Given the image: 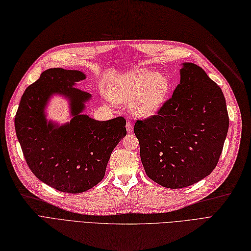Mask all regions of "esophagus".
I'll return each instance as SVG.
<instances>
[{
  "label": "esophagus",
  "instance_id": "34e87169",
  "mask_svg": "<svg viewBox=\"0 0 251 251\" xmlns=\"http://www.w3.org/2000/svg\"><path fill=\"white\" fill-rule=\"evenodd\" d=\"M126 129H127V132H129V133L133 131V125L130 121H128V122L126 123Z\"/></svg>",
  "mask_w": 251,
  "mask_h": 251
}]
</instances>
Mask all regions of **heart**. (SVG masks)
<instances>
[{
    "instance_id": "heart-1",
    "label": "heart",
    "mask_w": 251,
    "mask_h": 251,
    "mask_svg": "<svg viewBox=\"0 0 251 251\" xmlns=\"http://www.w3.org/2000/svg\"><path fill=\"white\" fill-rule=\"evenodd\" d=\"M170 87V79L163 73L136 69L117 78L108 95L116 102L130 101L129 106L135 116L150 117L163 107Z\"/></svg>"
}]
</instances>
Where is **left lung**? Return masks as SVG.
I'll return each mask as SVG.
<instances>
[{
  "mask_svg": "<svg viewBox=\"0 0 251 251\" xmlns=\"http://www.w3.org/2000/svg\"><path fill=\"white\" fill-rule=\"evenodd\" d=\"M228 125L219 85L195 63L184 62L171 98L157 115L135 122L145 172L170 189L203 179L219 161Z\"/></svg>",
  "mask_w": 251,
  "mask_h": 251,
  "instance_id": "1",
  "label": "left lung"
}]
</instances>
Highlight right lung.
I'll list each match as a JSON object with an SVG mask.
<instances>
[{"instance_id":"1","label":"right lung","mask_w":251,"mask_h":251,"mask_svg":"<svg viewBox=\"0 0 251 251\" xmlns=\"http://www.w3.org/2000/svg\"><path fill=\"white\" fill-rule=\"evenodd\" d=\"M85 79L80 71L49 69L23 94L15 115V132L27 165L53 189L78 194L92 189L105 175L112 150L126 135V120L97 121L81 115L91 95L75 87ZM70 100L72 120L58 126L44 115L50 97Z\"/></svg>"}]
</instances>
